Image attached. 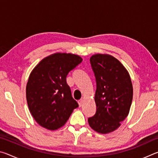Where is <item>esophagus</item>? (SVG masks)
I'll return each instance as SVG.
<instances>
[{"label": "esophagus", "instance_id": "1", "mask_svg": "<svg viewBox=\"0 0 158 158\" xmlns=\"http://www.w3.org/2000/svg\"><path fill=\"white\" fill-rule=\"evenodd\" d=\"M83 102H84V100L83 99H80V100L78 101V103H79V105L80 106H81L83 105Z\"/></svg>", "mask_w": 158, "mask_h": 158}]
</instances>
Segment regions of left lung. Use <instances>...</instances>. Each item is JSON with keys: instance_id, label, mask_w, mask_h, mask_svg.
I'll return each instance as SVG.
<instances>
[{"instance_id": "1", "label": "left lung", "mask_w": 158, "mask_h": 158, "mask_svg": "<svg viewBox=\"0 0 158 158\" xmlns=\"http://www.w3.org/2000/svg\"><path fill=\"white\" fill-rule=\"evenodd\" d=\"M90 62L96 79L97 111L88 121L95 132L107 134L121 126L129 114L133 96L132 81L126 68L111 55L97 53L90 57Z\"/></svg>"}]
</instances>
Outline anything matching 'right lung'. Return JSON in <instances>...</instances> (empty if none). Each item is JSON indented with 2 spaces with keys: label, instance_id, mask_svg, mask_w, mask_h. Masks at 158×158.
Wrapping results in <instances>:
<instances>
[{
  "label": "right lung",
  "instance_id": "add662e5",
  "mask_svg": "<svg viewBox=\"0 0 158 158\" xmlns=\"http://www.w3.org/2000/svg\"><path fill=\"white\" fill-rule=\"evenodd\" d=\"M82 60L78 55L55 53L43 58L32 70L26 85V100L31 115L40 126L58 129L79 106L72 97L66 77Z\"/></svg>",
  "mask_w": 158,
  "mask_h": 158
}]
</instances>
